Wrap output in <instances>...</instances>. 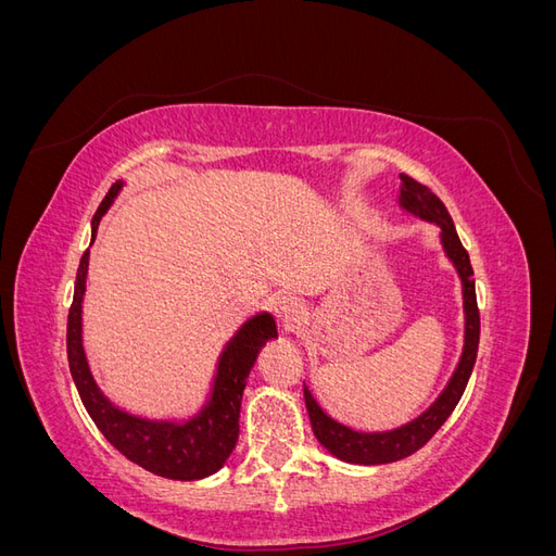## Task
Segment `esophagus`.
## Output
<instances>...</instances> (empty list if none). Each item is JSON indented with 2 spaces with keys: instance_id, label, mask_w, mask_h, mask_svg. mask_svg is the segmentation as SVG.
<instances>
[{
  "instance_id": "1",
  "label": "esophagus",
  "mask_w": 556,
  "mask_h": 556,
  "mask_svg": "<svg viewBox=\"0 0 556 556\" xmlns=\"http://www.w3.org/2000/svg\"><path fill=\"white\" fill-rule=\"evenodd\" d=\"M274 315L278 319V325L282 327V331H294L301 323H304V306L301 301L294 296H278L274 301Z\"/></svg>"
}]
</instances>
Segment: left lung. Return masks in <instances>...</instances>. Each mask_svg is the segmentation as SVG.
I'll return each mask as SVG.
<instances>
[{
  "mask_svg": "<svg viewBox=\"0 0 556 556\" xmlns=\"http://www.w3.org/2000/svg\"><path fill=\"white\" fill-rule=\"evenodd\" d=\"M399 208L408 213L417 220H425L439 227V239L443 245L445 257L457 271L462 280V304H464V345L457 366L445 382L443 392L433 399L427 410L413 417L410 422L401 425L396 429L387 431H355L341 422H336L329 417L323 406L315 401L311 394L308 384L304 382V399H306V410L311 417V427L315 439L319 441L329 454L336 459L345 464H359V466H378V464H392L403 457H410L413 452L422 447L431 435L439 431L445 419L452 415L454 406H457L466 382L473 371L476 355H478V341H480V313L476 304V280H473V268H470L468 252L464 250L457 229H454L452 217L443 201L435 197L425 185H419L410 176L401 174L399 185Z\"/></svg>",
  "mask_w": 556,
  "mask_h": 556,
  "instance_id": "obj_1",
  "label": "left lung"
}]
</instances>
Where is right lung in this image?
Returning a JSON list of instances; mask_svg holds the SVG:
<instances>
[{"label":"right lung","mask_w":556,"mask_h":556,"mask_svg":"<svg viewBox=\"0 0 556 556\" xmlns=\"http://www.w3.org/2000/svg\"><path fill=\"white\" fill-rule=\"evenodd\" d=\"M125 180H115L92 217V243L99 220L106 215ZM90 264V248L83 252L74 301L66 319V357L83 406L104 439L134 464L169 480H201L217 473L239 441L241 399L250 368L260 350L278 336L271 313H255L225 343L215 364L211 390L201 408L188 417H143L123 410L99 390L83 348V296Z\"/></svg>","instance_id":"obj_1"}]
</instances>
